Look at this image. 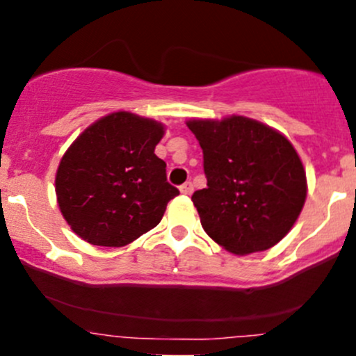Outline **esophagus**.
<instances>
[{"label":"esophagus","mask_w":356,"mask_h":356,"mask_svg":"<svg viewBox=\"0 0 356 356\" xmlns=\"http://www.w3.org/2000/svg\"><path fill=\"white\" fill-rule=\"evenodd\" d=\"M192 189H194V187H192V182H186V184H182V186H181V192L184 195H189Z\"/></svg>","instance_id":"34e87169"}]
</instances>
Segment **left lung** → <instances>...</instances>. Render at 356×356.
<instances>
[{
  "mask_svg": "<svg viewBox=\"0 0 356 356\" xmlns=\"http://www.w3.org/2000/svg\"><path fill=\"white\" fill-rule=\"evenodd\" d=\"M204 154L195 191L204 231L234 254L266 251L288 234L306 199V172L291 142L252 118L189 120Z\"/></svg>",
  "mask_w": 356,
  "mask_h": 356,
  "instance_id": "1",
  "label": "left lung"
}]
</instances>
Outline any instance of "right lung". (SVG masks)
Masks as SVG:
<instances>
[{
    "label": "right lung",
    "mask_w": 356,
    "mask_h": 356,
    "mask_svg": "<svg viewBox=\"0 0 356 356\" xmlns=\"http://www.w3.org/2000/svg\"><path fill=\"white\" fill-rule=\"evenodd\" d=\"M164 125L130 112L102 117L61 157L56 201L75 234L93 246L122 248L154 229L179 194L154 154Z\"/></svg>",
    "instance_id": "add662e5"
}]
</instances>
